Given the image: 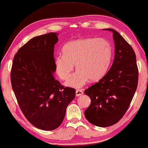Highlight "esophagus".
I'll return each mask as SVG.
<instances>
[{
    "label": "esophagus",
    "mask_w": 148,
    "mask_h": 148,
    "mask_svg": "<svg viewBox=\"0 0 148 148\" xmlns=\"http://www.w3.org/2000/svg\"><path fill=\"white\" fill-rule=\"evenodd\" d=\"M82 94H83V91L81 90H77L75 91V95H76V97H79V96L82 95Z\"/></svg>",
    "instance_id": "esophagus-1"
}]
</instances>
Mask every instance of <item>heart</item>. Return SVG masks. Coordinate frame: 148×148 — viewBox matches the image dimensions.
I'll return each mask as SVG.
<instances>
[{"label": "heart", "instance_id": "obj_1", "mask_svg": "<svg viewBox=\"0 0 148 148\" xmlns=\"http://www.w3.org/2000/svg\"><path fill=\"white\" fill-rule=\"evenodd\" d=\"M112 47L103 38H82L71 41L62 49V56L55 61V68L62 80L71 76L75 65L77 71L69 80L67 86L79 88L90 79L99 80L107 71L112 58Z\"/></svg>", "mask_w": 148, "mask_h": 148}]
</instances>
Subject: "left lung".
<instances>
[{"label":"left lung","mask_w":148,"mask_h":148,"mask_svg":"<svg viewBox=\"0 0 148 148\" xmlns=\"http://www.w3.org/2000/svg\"><path fill=\"white\" fill-rule=\"evenodd\" d=\"M115 56L112 66L97 83L84 91L91 104L84 115L96 126L106 127L114 125L127 110L138 83L136 56L132 47L113 29Z\"/></svg>","instance_id":"obj_1"}]
</instances>
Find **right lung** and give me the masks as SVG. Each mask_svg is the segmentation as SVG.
<instances>
[{
	"label": "right lung",
	"mask_w": 148,
	"mask_h": 148,
	"mask_svg": "<svg viewBox=\"0 0 148 148\" xmlns=\"http://www.w3.org/2000/svg\"><path fill=\"white\" fill-rule=\"evenodd\" d=\"M58 33L34 37L20 48L13 60L11 80L19 107L32 125L44 130L57 129L75 98L53 75L54 45Z\"/></svg>",
	"instance_id": "1"
}]
</instances>
